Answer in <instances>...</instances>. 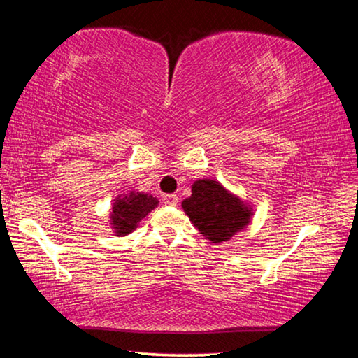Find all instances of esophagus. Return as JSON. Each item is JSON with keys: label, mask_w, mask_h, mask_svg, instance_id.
Returning a JSON list of instances; mask_svg holds the SVG:
<instances>
[{"label": "esophagus", "mask_w": 358, "mask_h": 358, "mask_svg": "<svg viewBox=\"0 0 358 358\" xmlns=\"http://www.w3.org/2000/svg\"><path fill=\"white\" fill-rule=\"evenodd\" d=\"M162 201H164L166 205H171V207H175V205L178 203V196H177V194H166V196L162 197Z\"/></svg>", "instance_id": "esophagus-1"}]
</instances>
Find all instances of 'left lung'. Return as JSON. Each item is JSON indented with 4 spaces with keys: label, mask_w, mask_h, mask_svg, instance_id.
Here are the masks:
<instances>
[{
    "label": "left lung",
    "mask_w": 358,
    "mask_h": 358,
    "mask_svg": "<svg viewBox=\"0 0 358 358\" xmlns=\"http://www.w3.org/2000/svg\"><path fill=\"white\" fill-rule=\"evenodd\" d=\"M191 191V197L185 199L181 207L194 227L211 243L230 240L251 222V205L234 196L220 181L197 180Z\"/></svg>",
    "instance_id": "1"
}]
</instances>
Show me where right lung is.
Segmentation results:
<instances>
[{
  "mask_svg": "<svg viewBox=\"0 0 358 358\" xmlns=\"http://www.w3.org/2000/svg\"><path fill=\"white\" fill-rule=\"evenodd\" d=\"M157 203H159V201L151 196V194L136 191L121 194L113 201L110 213V226L115 230V235L117 237H124V235L131 234L132 230H136L138 222L151 210H155Z\"/></svg>",
  "mask_w": 358,
  "mask_h": 358,
  "instance_id": "add662e5",
  "label": "right lung"
}]
</instances>
